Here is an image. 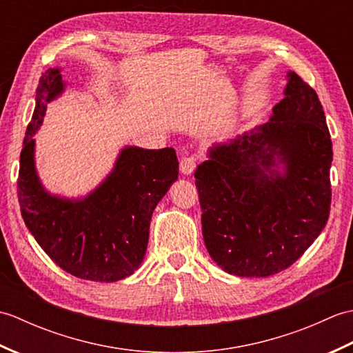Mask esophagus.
Segmentation results:
<instances>
[{"label":"esophagus","mask_w":353,"mask_h":353,"mask_svg":"<svg viewBox=\"0 0 353 353\" xmlns=\"http://www.w3.org/2000/svg\"><path fill=\"white\" fill-rule=\"evenodd\" d=\"M196 165H197V159L194 156H185L182 157L181 161V172L185 176H190L196 170Z\"/></svg>","instance_id":"esophagus-1"}]
</instances>
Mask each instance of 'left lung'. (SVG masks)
<instances>
[{
    "label": "left lung",
    "mask_w": 353,
    "mask_h": 353,
    "mask_svg": "<svg viewBox=\"0 0 353 353\" xmlns=\"http://www.w3.org/2000/svg\"><path fill=\"white\" fill-rule=\"evenodd\" d=\"M287 80L265 124L216 142L196 170L206 249L229 274L288 268L329 219L332 142L323 106L296 72Z\"/></svg>",
    "instance_id": "1"
}]
</instances>
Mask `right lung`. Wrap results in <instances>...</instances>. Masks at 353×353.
<instances>
[{
  "mask_svg": "<svg viewBox=\"0 0 353 353\" xmlns=\"http://www.w3.org/2000/svg\"><path fill=\"white\" fill-rule=\"evenodd\" d=\"M62 68H50L36 89V108L19 157L21 215L42 250L70 274L117 282L138 270L145 256L150 221L157 203L177 181L172 148L125 145L104 181L83 197L45 190L34 161V134L47 104L65 91Z\"/></svg>",
  "mask_w": 353,
  "mask_h": 353,
  "instance_id": "add662e5",
  "label": "right lung"
}]
</instances>
